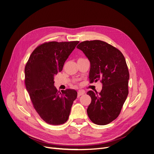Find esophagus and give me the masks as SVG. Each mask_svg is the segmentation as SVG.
<instances>
[{"mask_svg": "<svg viewBox=\"0 0 154 154\" xmlns=\"http://www.w3.org/2000/svg\"><path fill=\"white\" fill-rule=\"evenodd\" d=\"M84 94V92L82 91H79L77 94V97H80V96L83 95Z\"/></svg>", "mask_w": 154, "mask_h": 154, "instance_id": "1", "label": "esophagus"}]
</instances>
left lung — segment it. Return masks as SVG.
Returning <instances> with one entry per match:
<instances>
[{"mask_svg": "<svg viewBox=\"0 0 154 154\" xmlns=\"http://www.w3.org/2000/svg\"><path fill=\"white\" fill-rule=\"evenodd\" d=\"M77 48L90 60V83L100 80L103 84L98 94L87 92L91 99L88 116L96 125H108L118 118L129 93V73L125 58L119 49L100 40L85 41Z\"/></svg>", "mask_w": 154, "mask_h": 154, "instance_id": "1", "label": "left lung"}]
</instances>
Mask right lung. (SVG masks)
<instances>
[{
	"instance_id": "obj_1",
	"label": "right lung",
	"mask_w": 154,
	"mask_h": 154,
	"mask_svg": "<svg viewBox=\"0 0 154 154\" xmlns=\"http://www.w3.org/2000/svg\"><path fill=\"white\" fill-rule=\"evenodd\" d=\"M79 43H43L35 49L26 64L25 84L31 101L40 118L49 125L65 123L77 98L75 90L58 91L54 79Z\"/></svg>"
}]
</instances>
